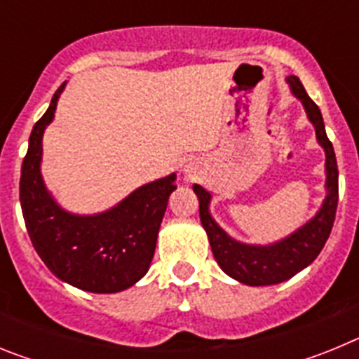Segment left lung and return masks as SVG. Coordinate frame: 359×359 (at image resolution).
Listing matches in <instances>:
<instances>
[{
    "label": "left lung",
    "instance_id": "1",
    "mask_svg": "<svg viewBox=\"0 0 359 359\" xmlns=\"http://www.w3.org/2000/svg\"><path fill=\"white\" fill-rule=\"evenodd\" d=\"M287 82H290L294 97L302 100L307 116L316 129V138L325 151L327 198L323 201L318 214L311 219L309 223L304 224L300 230L294 231L293 236L286 237L280 243L269 244V246L243 244L228 237L224 230L217 226V223L208 212V203H210L212 196L203 187L194 185V192L199 199V217H201V224L210 241L215 261L224 273L243 284H248V286H269V284L284 282L315 261L318 253L322 252L323 244L327 243L332 223H334L336 207H338V165H336L331 140L325 135L322 113L306 93L298 77L290 75Z\"/></svg>",
    "mask_w": 359,
    "mask_h": 359
}]
</instances>
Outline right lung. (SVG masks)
I'll return each mask as SVG.
<instances>
[{"label":"right lung","instance_id":"obj_1","mask_svg":"<svg viewBox=\"0 0 359 359\" xmlns=\"http://www.w3.org/2000/svg\"><path fill=\"white\" fill-rule=\"evenodd\" d=\"M65 84L32 129L21 165L19 199L37 255L57 278L91 293L128 290L147 273L176 174L140 187L115 208L97 215H73L46 192L41 177L43 133L53 118Z\"/></svg>","mask_w":359,"mask_h":359}]
</instances>
